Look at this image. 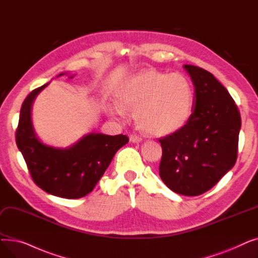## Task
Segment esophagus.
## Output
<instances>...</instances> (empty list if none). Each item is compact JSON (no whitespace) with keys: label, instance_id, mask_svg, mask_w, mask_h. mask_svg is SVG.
Listing matches in <instances>:
<instances>
[{"label":"esophagus","instance_id":"esophagus-1","mask_svg":"<svg viewBox=\"0 0 258 258\" xmlns=\"http://www.w3.org/2000/svg\"><path fill=\"white\" fill-rule=\"evenodd\" d=\"M130 141L133 143H140L142 141V138L139 137L138 135L132 134V135H130Z\"/></svg>","mask_w":258,"mask_h":258}]
</instances>
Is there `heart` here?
I'll return each instance as SVG.
<instances>
[{
	"mask_svg": "<svg viewBox=\"0 0 258 258\" xmlns=\"http://www.w3.org/2000/svg\"><path fill=\"white\" fill-rule=\"evenodd\" d=\"M120 105L134 111L138 126L151 136H167L183 128L195 108V90L182 73L147 69L126 78L116 92ZM113 117H123L118 104L107 108Z\"/></svg>",
	"mask_w": 258,
	"mask_h": 258,
	"instance_id": "heart-1",
	"label": "heart"
}]
</instances>
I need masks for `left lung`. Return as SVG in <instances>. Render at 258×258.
I'll use <instances>...</instances> for the list:
<instances>
[{"label":"left lung","mask_w":258,"mask_h":258,"mask_svg":"<svg viewBox=\"0 0 258 258\" xmlns=\"http://www.w3.org/2000/svg\"><path fill=\"white\" fill-rule=\"evenodd\" d=\"M195 87V108L187 124L160 139V177L175 194L206 192L231 169L241 126L238 108L210 72L184 64Z\"/></svg>","instance_id":"left-lung-1"}]
</instances>
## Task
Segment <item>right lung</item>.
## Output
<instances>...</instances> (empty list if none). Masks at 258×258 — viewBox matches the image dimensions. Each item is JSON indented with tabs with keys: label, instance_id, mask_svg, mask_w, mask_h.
I'll list each match as a JSON object with an SVG mask.
<instances>
[{
	"label": "right lung",
	"instance_id": "obj_1",
	"mask_svg": "<svg viewBox=\"0 0 258 258\" xmlns=\"http://www.w3.org/2000/svg\"><path fill=\"white\" fill-rule=\"evenodd\" d=\"M49 84L32 91L24 100L16 135L17 145L38 187L56 197L79 199L93 190L128 138L122 134L110 136L92 132L68 147L44 143L34 130L31 110L37 95Z\"/></svg>",
	"mask_w": 258,
	"mask_h": 258
}]
</instances>
